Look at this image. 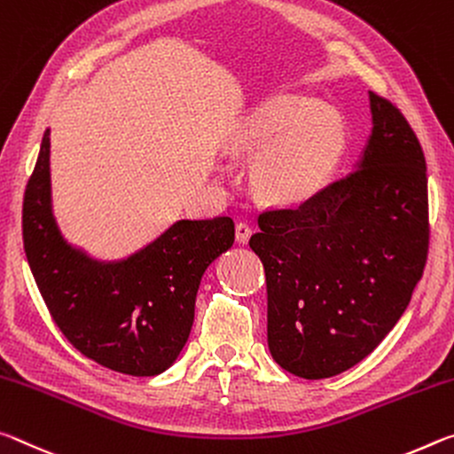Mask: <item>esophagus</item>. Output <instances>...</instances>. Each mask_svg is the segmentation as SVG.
<instances>
[{
	"instance_id": "obj_1",
	"label": "esophagus",
	"mask_w": 454,
	"mask_h": 454,
	"mask_svg": "<svg viewBox=\"0 0 454 454\" xmlns=\"http://www.w3.org/2000/svg\"><path fill=\"white\" fill-rule=\"evenodd\" d=\"M251 233H254V229H251L247 223H237L235 225V239L239 241V243H247L249 241V237H251Z\"/></svg>"
}]
</instances>
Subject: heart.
<instances>
[{
    "label": "heart",
    "mask_w": 454,
    "mask_h": 454,
    "mask_svg": "<svg viewBox=\"0 0 454 454\" xmlns=\"http://www.w3.org/2000/svg\"><path fill=\"white\" fill-rule=\"evenodd\" d=\"M235 153L256 157L254 187L278 205H300L322 187L344 151L340 116L303 94H278L249 114Z\"/></svg>",
    "instance_id": "obj_1"
}]
</instances>
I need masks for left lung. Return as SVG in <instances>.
<instances>
[{"instance_id": "8db88e82", "label": "left lung", "mask_w": 454, "mask_h": 454, "mask_svg": "<svg viewBox=\"0 0 454 454\" xmlns=\"http://www.w3.org/2000/svg\"><path fill=\"white\" fill-rule=\"evenodd\" d=\"M370 110L358 170L301 205L263 211L249 239L265 270L270 352L306 380L372 354L427 265L425 153L390 100L370 92Z\"/></svg>"}]
</instances>
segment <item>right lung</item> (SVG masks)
I'll return each mask as SVG.
<instances>
[{"mask_svg":"<svg viewBox=\"0 0 454 454\" xmlns=\"http://www.w3.org/2000/svg\"><path fill=\"white\" fill-rule=\"evenodd\" d=\"M24 249L51 319L100 366L154 376L176 360L207 267L235 239L231 217L176 221L122 262L104 263L62 239L50 203V129L21 209Z\"/></svg>","mask_w":454,"mask_h":454,"instance_id":"1","label":"right lung"}]
</instances>
